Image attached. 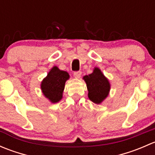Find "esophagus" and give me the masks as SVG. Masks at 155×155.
Instances as JSON below:
<instances>
[{
  "mask_svg": "<svg viewBox=\"0 0 155 155\" xmlns=\"http://www.w3.org/2000/svg\"><path fill=\"white\" fill-rule=\"evenodd\" d=\"M73 75H74L75 77L77 78V79H79V78L81 77V75H82V72H81V71H75L74 73H73Z\"/></svg>",
  "mask_w": 155,
  "mask_h": 155,
  "instance_id": "1",
  "label": "esophagus"
}]
</instances>
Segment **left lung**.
<instances>
[{
    "mask_svg": "<svg viewBox=\"0 0 155 155\" xmlns=\"http://www.w3.org/2000/svg\"><path fill=\"white\" fill-rule=\"evenodd\" d=\"M88 91V98L97 104H99L109 94L110 85L107 78L99 68H94V72L88 76H84Z\"/></svg>",
    "mask_w": 155,
    "mask_h": 155,
    "instance_id": "obj_1",
    "label": "left lung"
}]
</instances>
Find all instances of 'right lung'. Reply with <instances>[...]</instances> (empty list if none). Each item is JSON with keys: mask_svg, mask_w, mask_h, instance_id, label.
Segmentation results:
<instances>
[{"mask_svg": "<svg viewBox=\"0 0 155 155\" xmlns=\"http://www.w3.org/2000/svg\"><path fill=\"white\" fill-rule=\"evenodd\" d=\"M69 77L68 73L54 67L41 83L42 91L45 97L51 103L58 102L62 98L65 82Z\"/></svg>", "mask_w": 155, "mask_h": 155, "instance_id": "right-lung-1", "label": "right lung"}]
</instances>
